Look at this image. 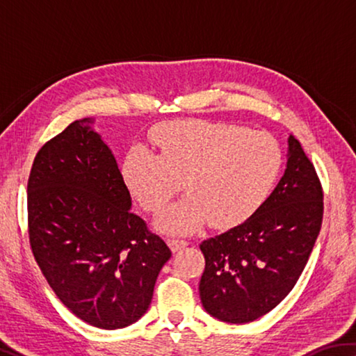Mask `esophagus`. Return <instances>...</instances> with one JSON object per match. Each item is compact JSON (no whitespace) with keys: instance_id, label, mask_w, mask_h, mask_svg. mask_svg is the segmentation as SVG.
<instances>
[{"instance_id":"obj_1","label":"esophagus","mask_w":356,"mask_h":356,"mask_svg":"<svg viewBox=\"0 0 356 356\" xmlns=\"http://www.w3.org/2000/svg\"><path fill=\"white\" fill-rule=\"evenodd\" d=\"M168 243H170L171 250H172L174 252H177V251H180L182 248H185L186 245H188V240L177 238V237H171L170 240H168Z\"/></svg>"}]
</instances>
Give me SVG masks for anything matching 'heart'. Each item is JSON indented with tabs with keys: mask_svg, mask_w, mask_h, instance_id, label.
<instances>
[{
	"mask_svg": "<svg viewBox=\"0 0 356 356\" xmlns=\"http://www.w3.org/2000/svg\"><path fill=\"white\" fill-rule=\"evenodd\" d=\"M156 154L130 150L122 177L147 212H160L182 188L188 193L166 209L159 226L188 234L210 220L232 227L248 220L272 195L282 170L280 141L267 131L210 120H177L150 135Z\"/></svg>",
	"mask_w": 356,
	"mask_h": 356,
	"instance_id": "1",
	"label": "heart"
}]
</instances>
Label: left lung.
Returning <instances> with one entry per match:
<instances>
[{"label":"left lung","mask_w":356,"mask_h":356,"mask_svg":"<svg viewBox=\"0 0 356 356\" xmlns=\"http://www.w3.org/2000/svg\"><path fill=\"white\" fill-rule=\"evenodd\" d=\"M322 218L321 179L289 136L287 168L268 200L242 225L200 245L204 309L222 322L248 323L276 308L308 264Z\"/></svg>","instance_id":"obj_1"}]
</instances>
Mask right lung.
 Masks as SVG:
<instances>
[{
    "label": "right lung",
    "instance_id": "right-lung-1",
    "mask_svg": "<svg viewBox=\"0 0 356 356\" xmlns=\"http://www.w3.org/2000/svg\"><path fill=\"white\" fill-rule=\"evenodd\" d=\"M83 119L47 141L28 179V234L58 298L89 325L129 327L147 311L165 240L131 212L116 159Z\"/></svg>",
    "mask_w": 356,
    "mask_h": 356
}]
</instances>
